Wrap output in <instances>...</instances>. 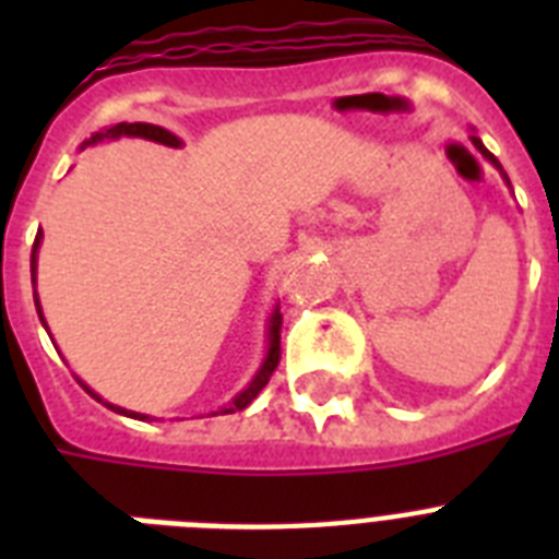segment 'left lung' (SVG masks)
<instances>
[{
    "label": "left lung",
    "mask_w": 559,
    "mask_h": 559,
    "mask_svg": "<svg viewBox=\"0 0 559 559\" xmlns=\"http://www.w3.org/2000/svg\"><path fill=\"white\" fill-rule=\"evenodd\" d=\"M473 144H476V147H478V151H481V153H485V156H487V159H490V162H493V165H496V168H499V162H496V159H493V153H490V151H487V147H485V144H481V139H476V135H473Z\"/></svg>",
    "instance_id": "8db88e82"
}]
</instances>
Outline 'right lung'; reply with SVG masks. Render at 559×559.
<instances>
[{
  "mask_svg": "<svg viewBox=\"0 0 559 559\" xmlns=\"http://www.w3.org/2000/svg\"><path fill=\"white\" fill-rule=\"evenodd\" d=\"M118 135H142V139H151V142H159V144H168V147H179V139L174 133H168L165 127H156V124H142V121H135V124H116V127H107V130H100V133H95L86 144H95L100 142V139H118ZM83 144V147H86ZM39 243V235L37 240H34V249H37ZM31 266H34V254H31ZM37 301V298H34ZM39 313V307H37ZM39 319H43V313H39ZM281 313L275 310L272 313V322H270V354H266V359H263L261 371H258V377H254L252 382H249V389L240 391L235 400H231V406L223 408V415H228V412H240V408H246L249 403H252L258 394H261V389L270 382V377L275 373V368H278L281 362ZM86 389V385H83ZM90 391V389H86ZM92 394V391H90ZM92 397H98V394H92ZM100 400V397H98ZM109 406V403H107ZM116 408V412H121V415H130V417H147V415H135V412H127V408H118V406H109Z\"/></svg>",
  "mask_w": 559,
  "mask_h": 559,
  "instance_id": "1",
  "label": "right lung"
}]
</instances>
